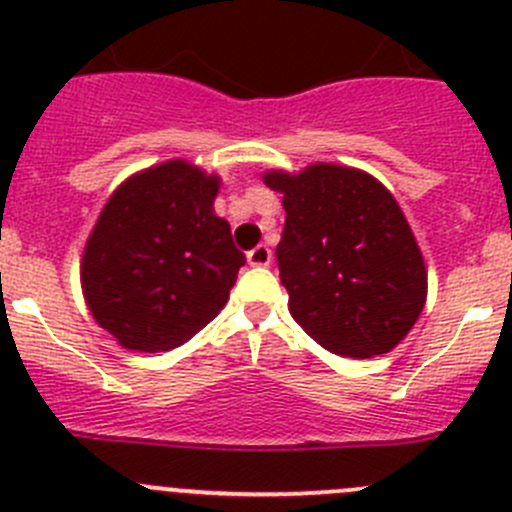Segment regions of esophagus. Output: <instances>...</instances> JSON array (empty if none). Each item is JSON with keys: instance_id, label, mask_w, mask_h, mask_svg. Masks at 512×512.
Listing matches in <instances>:
<instances>
[{"instance_id": "esophagus-1", "label": "esophagus", "mask_w": 512, "mask_h": 512, "mask_svg": "<svg viewBox=\"0 0 512 512\" xmlns=\"http://www.w3.org/2000/svg\"><path fill=\"white\" fill-rule=\"evenodd\" d=\"M247 262L252 267H267L272 262V250L267 245H257L255 250L247 252Z\"/></svg>"}]
</instances>
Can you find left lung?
Instances as JSON below:
<instances>
[{
  "label": "left lung",
  "mask_w": 512,
  "mask_h": 512,
  "mask_svg": "<svg viewBox=\"0 0 512 512\" xmlns=\"http://www.w3.org/2000/svg\"><path fill=\"white\" fill-rule=\"evenodd\" d=\"M262 180L287 213L277 265L294 322L332 354L391 352L428 292L421 247L394 195L374 175L334 163L267 170Z\"/></svg>",
  "instance_id": "obj_1"
}]
</instances>
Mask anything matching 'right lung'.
<instances>
[{"instance_id": "obj_1", "label": "right lung", "mask_w": 512, "mask_h": 512, "mask_svg": "<svg viewBox=\"0 0 512 512\" xmlns=\"http://www.w3.org/2000/svg\"><path fill=\"white\" fill-rule=\"evenodd\" d=\"M220 175L173 158L123 180L81 257L86 307L131 352H168L218 317L245 255L215 215Z\"/></svg>"}]
</instances>
